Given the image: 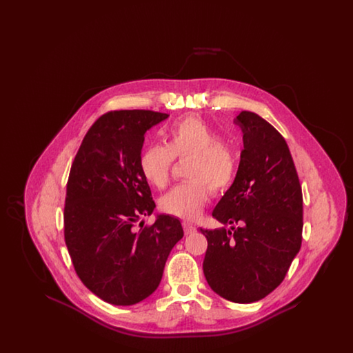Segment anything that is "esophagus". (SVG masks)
Returning <instances> with one entry per match:
<instances>
[{"label":"esophagus","instance_id":"obj_1","mask_svg":"<svg viewBox=\"0 0 353 353\" xmlns=\"http://www.w3.org/2000/svg\"><path fill=\"white\" fill-rule=\"evenodd\" d=\"M183 228H184L185 234H193V233H196V226L194 225H192V223H189V222H186L184 221L183 222Z\"/></svg>","mask_w":353,"mask_h":353}]
</instances>
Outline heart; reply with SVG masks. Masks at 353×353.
Instances as JSON below:
<instances>
[{
	"mask_svg": "<svg viewBox=\"0 0 353 353\" xmlns=\"http://www.w3.org/2000/svg\"><path fill=\"white\" fill-rule=\"evenodd\" d=\"M173 157H190L186 176L192 180L173 186L160 199L159 206L179 219H197L209 199L207 185L221 192L233 183L238 168L235 153L208 123L186 118L169 127L165 145L154 143L141 153L140 170L148 184L167 185Z\"/></svg>",
	"mask_w": 353,
	"mask_h": 353,
	"instance_id": "heart-1",
	"label": "heart"
}]
</instances>
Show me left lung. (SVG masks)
I'll use <instances>...</instances> for the list:
<instances>
[{
  "label": "left lung",
  "mask_w": 353,
  "mask_h": 353,
  "mask_svg": "<svg viewBox=\"0 0 353 353\" xmlns=\"http://www.w3.org/2000/svg\"><path fill=\"white\" fill-rule=\"evenodd\" d=\"M234 123L243 150L234 181L213 210L214 219L232 226L200 229L208 239L202 268L219 296L254 303L282 283L301 250L302 186L283 136L270 123L250 111Z\"/></svg>",
  "instance_id": "8db88e82"
}]
</instances>
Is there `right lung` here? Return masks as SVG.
<instances>
[{"instance_id":"add662e5","label":"right lung","mask_w":353,"mask_h":353,"mask_svg":"<svg viewBox=\"0 0 353 353\" xmlns=\"http://www.w3.org/2000/svg\"><path fill=\"white\" fill-rule=\"evenodd\" d=\"M168 117L145 110L103 115L70 170L63 216L68 254L83 285L110 304L132 305L154 292L169 252L184 236L180 219L169 214H156L152 226L143 228L141 221L156 208L140 170L144 134Z\"/></svg>"}]
</instances>
